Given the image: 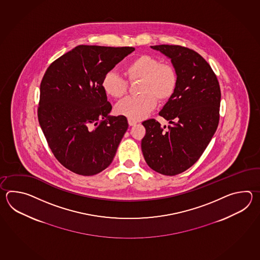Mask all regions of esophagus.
<instances>
[{
	"label": "esophagus",
	"instance_id": "obj_1",
	"mask_svg": "<svg viewBox=\"0 0 260 260\" xmlns=\"http://www.w3.org/2000/svg\"><path fill=\"white\" fill-rule=\"evenodd\" d=\"M128 124H129L130 126H134V125L137 124V122L134 121V120H131V119H128Z\"/></svg>",
	"mask_w": 260,
	"mask_h": 260
}]
</instances>
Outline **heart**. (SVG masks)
Segmentation results:
<instances>
[{
	"label": "heart",
	"mask_w": 260,
	"mask_h": 260,
	"mask_svg": "<svg viewBox=\"0 0 260 260\" xmlns=\"http://www.w3.org/2000/svg\"><path fill=\"white\" fill-rule=\"evenodd\" d=\"M128 81L140 80L138 98H128L115 108L117 114L131 120H141L154 110L157 99L164 102L172 98L177 90L178 76L176 69L169 63H160L154 56L140 55L128 62L123 69ZM102 88L112 99H122L127 93L128 83L115 72L106 73Z\"/></svg>",
	"instance_id": "b5f03b06"
}]
</instances>
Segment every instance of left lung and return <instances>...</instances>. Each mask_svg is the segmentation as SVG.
I'll return each mask as SVG.
<instances>
[{
	"mask_svg": "<svg viewBox=\"0 0 260 260\" xmlns=\"http://www.w3.org/2000/svg\"><path fill=\"white\" fill-rule=\"evenodd\" d=\"M150 47L171 59L178 83L159 112L170 125L161 127L154 119L142 122L146 135L141 149L152 170L176 176L199 160L215 135L219 122L220 86L210 65L193 50L168 44Z\"/></svg>",
	"mask_w": 260,
	"mask_h": 260,
	"instance_id": "1",
	"label": "left lung"
}]
</instances>
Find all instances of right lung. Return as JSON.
Listing matches in <instances>:
<instances>
[{"mask_svg":"<svg viewBox=\"0 0 260 260\" xmlns=\"http://www.w3.org/2000/svg\"><path fill=\"white\" fill-rule=\"evenodd\" d=\"M134 47L78 45L54 61L40 86L38 120L53 154L82 176L105 170L128 128L122 115L110 116L102 88L106 73Z\"/></svg>","mask_w":260,"mask_h":260,"instance_id":"obj_1","label":"right lung"}]
</instances>
